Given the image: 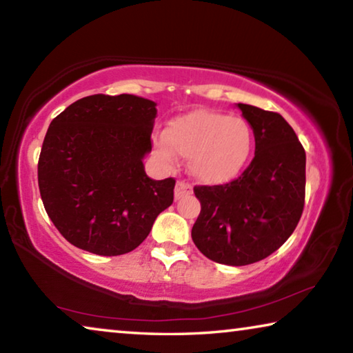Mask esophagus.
Segmentation results:
<instances>
[{"instance_id":"1","label":"esophagus","mask_w":353,"mask_h":353,"mask_svg":"<svg viewBox=\"0 0 353 353\" xmlns=\"http://www.w3.org/2000/svg\"><path fill=\"white\" fill-rule=\"evenodd\" d=\"M191 193H193V188H191L190 183L183 182V181H179L176 183V190H174L176 199H181V198H183L185 194H191Z\"/></svg>"}]
</instances>
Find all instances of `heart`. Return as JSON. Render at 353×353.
<instances>
[{"label":"heart","mask_w":353,"mask_h":353,"mask_svg":"<svg viewBox=\"0 0 353 353\" xmlns=\"http://www.w3.org/2000/svg\"><path fill=\"white\" fill-rule=\"evenodd\" d=\"M254 146V134L246 119L212 110H194L171 119L155 151L172 163L176 154L188 159L198 181L219 185L240 176Z\"/></svg>","instance_id":"heart-1"}]
</instances>
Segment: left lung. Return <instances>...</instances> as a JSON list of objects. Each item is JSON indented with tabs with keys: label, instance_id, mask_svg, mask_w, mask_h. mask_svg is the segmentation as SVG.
<instances>
[{
	"label": "left lung",
	"instance_id": "1",
	"mask_svg": "<svg viewBox=\"0 0 353 353\" xmlns=\"http://www.w3.org/2000/svg\"><path fill=\"white\" fill-rule=\"evenodd\" d=\"M255 137L252 162L224 185H196L201 213L191 238L207 259L260 261L294 232L305 204V149L277 112L238 104Z\"/></svg>",
	"mask_w": 353,
	"mask_h": 353
}]
</instances>
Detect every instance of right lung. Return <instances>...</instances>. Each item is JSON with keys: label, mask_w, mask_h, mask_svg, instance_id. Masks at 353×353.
Segmentation results:
<instances>
[{"label": "right lung", "mask_w": 353, "mask_h": 353, "mask_svg": "<svg viewBox=\"0 0 353 353\" xmlns=\"http://www.w3.org/2000/svg\"><path fill=\"white\" fill-rule=\"evenodd\" d=\"M154 101L92 94L52 119L39 157L45 210L62 236L87 252L128 254L174 201L172 177L149 179Z\"/></svg>", "instance_id": "add662e5"}]
</instances>
